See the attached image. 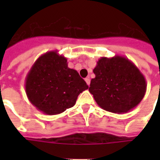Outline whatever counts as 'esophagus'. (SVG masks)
I'll return each instance as SVG.
<instances>
[{"label":"esophagus","mask_w":160,"mask_h":160,"mask_svg":"<svg viewBox=\"0 0 160 160\" xmlns=\"http://www.w3.org/2000/svg\"><path fill=\"white\" fill-rule=\"evenodd\" d=\"M85 82H86V84H87V85H89V86H90V77L85 78Z\"/></svg>","instance_id":"esophagus-1"}]
</instances>
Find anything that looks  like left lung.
Instances as JSON below:
<instances>
[{"mask_svg": "<svg viewBox=\"0 0 160 160\" xmlns=\"http://www.w3.org/2000/svg\"><path fill=\"white\" fill-rule=\"evenodd\" d=\"M89 91L106 111L122 114L139 105L146 92L144 75L129 59L115 55L101 57L93 70Z\"/></svg>", "mask_w": 160, "mask_h": 160, "instance_id": "obj_1", "label": "left lung"}]
</instances>
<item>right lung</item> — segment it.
Instances as JSON below:
<instances>
[{"label":"right lung","mask_w":160,"mask_h":160,"mask_svg":"<svg viewBox=\"0 0 160 160\" xmlns=\"http://www.w3.org/2000/svg\"><path fill=\"white\" fill-rule=\"evenodd\" d=\"M25 88L36 109L54 115L74 106L78 95L89 86L76 70L68 67L67 59L55 51L36 60L26 75Z\"/></svg>","instance_id":"add662e5"}]
</instances>
